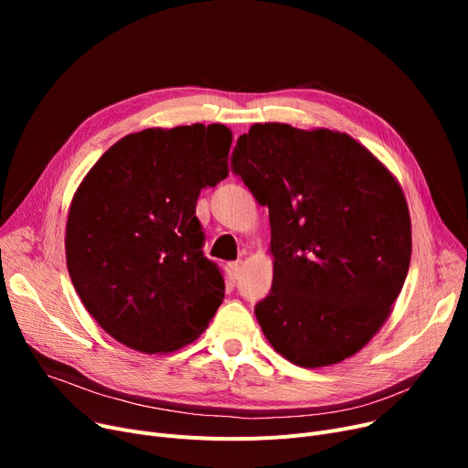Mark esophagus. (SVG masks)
I'll use <instances>...</instances> for the list:
<instances>
[{
  "label": "esophagus",
  "mask_w": 468,
  "mask_h": 468,
  "mask_svg": "<svg viewBox=\"0 0 468 468\" xmlns=\"http://www.w3.org/2000/svg\"><path fill=\"white\" fill-rule=\"evenodd\" d=\"M240 269H242V263H240V261H233V263H229V271H231V277H233V279H239V275H240Z\"/></svg>",
  "instance_id": "esophagus-1"
}]
</instances>
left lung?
I'll return each mask as SVG.
<instances>
[{"label": "left lung", "mask_w": 468, "mask_h": 468, "mask_svg": "<svg viewBox=\"0 0 468 468\" xmlns=\"http://www.w3.org/2000/svg\"><path fill=\"white\" fill-rule=\"evenodd\" d=\"M231 170L269 208L273 286L256 303L273 349L337 364L383 326L404 286L411 224L390 172L349 134L256 122Z\"/></svg>", "instance_id": "1"}]
</instances>
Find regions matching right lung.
Here are the masks:
<instances>
[{"label":"right lung","mask_w":468,"mask_h":468,"mask_svg":"<svg viewBox=\"0 0 468 468\" xmlns=\"http://www.w3.org/2000/svg\"><path fill=\"white\" fill-rule=\"evenodd\" d=\"M231 140L218 122L129 134L73 195L69 279L90 316L122 346L180 349L224 302V275L203 254L195 208L203 187L228 176Z\"/></svg>","instance_id":"right-lung-1"}]
</instances>
